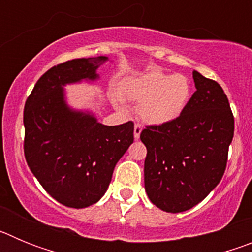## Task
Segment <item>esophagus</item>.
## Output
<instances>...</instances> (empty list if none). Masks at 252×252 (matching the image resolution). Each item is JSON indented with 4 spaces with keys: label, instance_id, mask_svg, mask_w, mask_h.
Returning a JSON list of instances; mask_svg holds the SVG:
<instances>
[{
    "label": "esophagus",
    "instance_id": "34e87169",
    "mask_svg": "<svg viewBox=\"0 0 252 252\" xmlns=\"http://www.w3.org/2000/svg\"><path fill=\"white\" fill-rule=\"evenodd\" d=\"M141 131H142L141 125H139V124L135 125V127H133V137H135V140L140 139V133H141Z\"/></svg>",
    "mask_w": 252,
    "mask_h": 252
}]
</instances>
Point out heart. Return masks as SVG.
<instances>
[{
    "label": "heart",
    "instance_id": "1",
    "mask_svg": "<svg viewBox=\"0 0 252 252\" xmlns=\"http://www.w3.org/2000/svg\"><path fill=\"white\" fill-rule=\"evenodd\" d=\"M120 93L125 99L140 103V119L149 125L171 124L177 121L192 98V84L183 74L150 70L128 78L121 84ZM116 103L121 99L115 97Z\"/></svg>",
    "mask_w": 252,
    "mask_h": 252
}]
</instances>
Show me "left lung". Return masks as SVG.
I'll return each mask as SVG.
<instances>
[{
    "instance_id": "left-lung-1",
    "label": "left lung",
    "mask_w": 252,
    "mask_h": 252,
    "mask_svg": "<svg viewBox=\"0 0 252 252\" xmlns=\"http://www.w3.org/2000/svg\"><path fill=\"white\" fill-rule=\"evenodd\" d=\"M195 91L177 121L148 126L140 139L146 146L144 179L158 208L184 212L202 202L226 170L235 120L217 82L193 72Z\"/></svg>"
}]
</instances>
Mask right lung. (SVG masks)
<instances>
[{
  "label": "right lung",
  "mask_w": 252,
  "mask_h": 252,
  "mask_svg": "<svg viewBox=\"0 0 252 252\" xmlns=\"http://www.w3.org/2000/svg\"><path fill=\"white\" fill-rule=\"evenodd\" d=\"M107 57L68 60L40 77L24 110L26 162L55 201L86 208L103 197L113 169L133 142V122L106 126L68 106L64 86L98 79Z\"/></svg>",
  "instance_id": "obj_1"
}]
</instances>
